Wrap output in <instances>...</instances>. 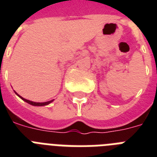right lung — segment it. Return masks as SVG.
<instances>
[{"instance_id": "obj_1", "label": "right lung", "mask_w": 157, "mask_h": 157, "mask_svg": "<svg viewBox=\"0 0 157 157\" xmlns=\"http://www.w3.org/2000/svg\"><path fill=\"white\" fill-rule=\"evenodd\" d=\"M14 92H15V91H14ZM15 94H17V95L18 96V97H19V98H22V99H23V101H25L26 103H29V104L33 105V106H45V105L50 104V103H52L53 101H54V99H53V100L48 101V102H45V103H36V102H33V101L28 100V99H26V98H23V97H21V96L19 95V94H18L16 93V92H15Z\"/></svg>"}]
</instances>
